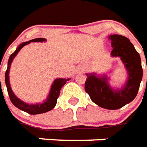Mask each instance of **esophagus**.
I'll return each instance as SVG.
<instances>
[{"instance_id": "esophagus-1", "label": "esophagus", "mask_w": 147, "mask_h": 147, "mask_svg": "<svg viewBox=\"0 0 147 147\" xmlns=\"http://www.w3.org/2000/svg\"><path fill=\"white\" fill-rule=\"evenodd\" d=\"M84 72V68L83 67H78V68L76 69V74H78V73H83Z\"/></svg>"}]
</instances>
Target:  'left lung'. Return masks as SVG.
I'll return each mask as SVG.
<instances>
[{
    "instance_id": "obj_1",
    "label": "left lung",
    "mask_w": 147,
    "mask_h": 147,
    "mask_svg": "<svg viewBox=\"0 0 147 147\" xmlns=\"http://www.w3.org/2000/svg\"><path fill=\"white\" fill-rule=\"evenodd\" d=\"M109 38L113 47L111 55L120 57L128 72L127 82L122 89L115 91L109 85L106 76L100 78L95 74H88L85 90L96 105L115 110L131 102L137 96L142 78V68L140 55L128 38L119 35H110Z\"/></svg>"
}]
</instances>
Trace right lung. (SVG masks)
I'll return each instance as SVG.
<instances>
[{
  "instance_id": "add662e5",
  "label": "right lung",
  "mask_w": 147,
  "mask_h": 147,
  "mask_svg": "<svg viewBox=\"0 0 147 147\" xmlns=\"http://www.w3.org/2000/svg\"><path fill=\"white\" fill-rule=\"evenodd\" d=\"M46 39L44 38H37L32 39V40H30L28 42L21 43L17 47V49L15 51L10 55L9 62H8V68H7V70L5 72V84H6V86H7V90H8V93H9L10 100H11V102L15 105L16 108H18L19 109H20V110L24 111V112H28V113L31 114V115H36V114L45 113V112H49V111H51V110L54 109L56 104H57V100H58L59 95H60L61 88L66 83L67 81L70 80V78L56 79L54 82V84L52 85L51 91H50V93H49L48 98H47V100L44 103H42L41 105H38H38H28V104H26L24 102L21 101L20 100H19L14 95V93L12 92L11 87H10V83H9V68H10V65H11V63H12L13 59L15 58L16 55L18 54V52L27 44H28L31 42H43Z\"/></svg>"
}]
</instances>
